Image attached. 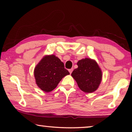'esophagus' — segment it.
<instances>
[{
    "label": "esophagus",
    "mask_w": 132,
    "mask_h": 132,
    "mask_svg": "<svg viewBox=\"0 0 132 132\" xmlns=\"http://www.w3.org/2000/svg\"><path fill=\"white\" fill-rule=\"evenodd\" d=\"M73 68H71V69H69V72H70V74H71V73L73 72Z\"/></svg>",
    "instance_id": "obj_1"
}]
</instances>
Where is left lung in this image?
Here are the masks:
<instances>
[{"instance_id":"1","label":"left lung","mask_w":132,"mask_h":132,"mask_svg":"<svg viewBox=\"0 0 132 132\" xmlns=\"http://www.w3.org/2000/svg\"><path fill=\"white\" fill-rule=\"evenodd\" d=\"M78 68L72 72L71 76L79 88L85 93H91L97 90L102 78L101 69L94 60L82 59L77 63Z\"/></svg>"}]
</instances>
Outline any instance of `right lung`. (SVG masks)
<instances>
[{
  "mask_svg": "<svg viewBox=\"0 0 132 132\" xmlns=\"http://www.w3.org/2000/svg\"><path fill=\"white\" fill-rule=\"evenodd\" d=\"M68 75L64 63L53 55L45 56L34 70L36 84L46 93L55 89L61 79Z\"/></svg>",
  "mask_w": 132,
  "mask_h": 132,
  "instance_id": "1",
  "label": "right lung"
}]
</instances>
